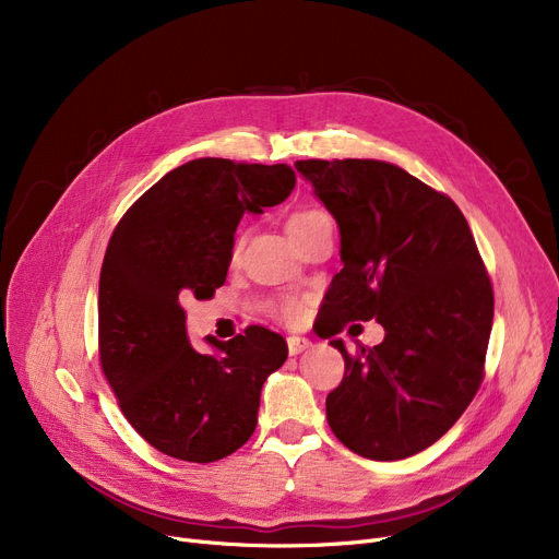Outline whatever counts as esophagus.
<instances>
[{
  "label": "esophagus",
  "mask_w": 559,
  "mask_h": 559,
  "mask_svg": "<svg viewBox=\"0 0 559 559\" xmlns=\"http://www.w3.org/2000/svg\"><path fill=\"white\" fill-rule=\"evenodd\" d=\"M312 346V342L308 340V337H299V335H289L287 337V350H289V356H299V354H304L306 348H310Z\"/></svg>",
  "instance_id": "esophagus-1"
}]
</instances>
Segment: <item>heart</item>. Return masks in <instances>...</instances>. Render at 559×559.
<instances>
[{"label":"heart","instance_id":"obj_1","mask_svg":"<svg viewBox=\"0 0 559 559\" xmlns=\"http://www.w3.org/2000/svg\"><path fill=\"white\" fill-rule=\"evenodd\" d=\"M324 213L321 211H301V213H297V215H292V219H289V224H287V228H292V226H299V224H304V222H310V219H317V217H321ZM240 249V240L235 242V251ZM281 314L285 317V319H297L299 314H301V304L299 301H285V304H281Z\"/></svg>","mask_w":559,"mask_h":559}]
</instances>
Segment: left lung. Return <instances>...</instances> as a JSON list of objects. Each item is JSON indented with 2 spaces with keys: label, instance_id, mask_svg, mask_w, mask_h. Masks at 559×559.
I'll use <instances>...</instances> for the list:
<instances>
[{
  "label": "left lung",
  "instance_id": "obj_1",
  "mask_svg": "<svg viewBox=\"0 0 559 559\" xmlns=\"http://www.w3.org/2000/svg\"><path fill=\"white\" fill-rule=\"evenodd\" d=\"M340 226L344 267L326 292L319 335L376 319L385 340L344 358L326 396L329 426L354 453L390 462L435 444L483 383L493 292L457 205L399 165L297 160Z\"/></svg>",
  "mask_w": 559,
  "mask_h": 559
}]
</instances>
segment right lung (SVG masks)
<instances>
[{
    "label": "right lung",
    "mask_w": 559,
    "mask_h": 559,
    "mask_svg": "<svg viewBox=\"0 0 559 559\" xmlns=\"http://www.w3.org/2000/svg\"><path fill=\"white\" fill-rule=\"evenodd\" d=\"M287 165L197 158L167 171L112 230L99 276V360L129 424L160 453L215 462L258 424L264 380L287 358L278 333L251 326L199 354L188 299L224 285L242 215L289 197Z\"/></svg>",
    "instance_id": "add662e5"
}]
</instances>
